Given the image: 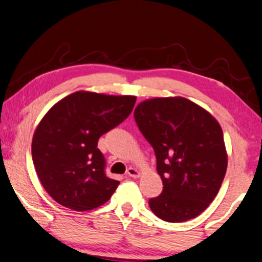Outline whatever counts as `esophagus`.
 Returning a JSON list of instances; mask_svg holds the SVG:
<instances>
[{
  "label": "esophagus",
  "instance_id": "obj_1",
  "mask_svg": "<svg viewBox=\"0 0 262 262\" xmlns=\"http://www.w3.org/2000/svg\"><path fill=\"white\" fill-rule=\"evenodd\" d=\"M127 174L132 178H139V177H140V171H139L138 169H135V168H133V167L128 168Z\"/></svg>",
  "mask_w": 262,
  "mask_h": 262
}]
</instances>
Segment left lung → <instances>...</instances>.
Here are the masks:
<instances>
[{"instance_id": "obj_1", "label": "left lung", "mask_w": 262, "mask_h": 262, "mask_svg": "<svg viewBox=\"0 0 262 262\" xmlns=\"http://www.w3.org/2000/svg\"><path fill=\"white\" fill-rule=\"evenodd\" d=\"M134 118L154 147L163 191L148 201L152 213L168 223L193 219L216 197L227 169L219 122L183 97L141 101Z\"/></svg>"}]
</instances>
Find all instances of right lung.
Returning <instances> with one entry per match:
<instances>
[{
    "mask_svg": "<svg viewBox=\"0 0 262 262\" xmlns=\"http://www.w3.org/2000/svg\"><path fill=\"white\" fill-rule=\"evenodd\" d=\"M133 95L78 91L43 116L31 152L36 173L47 193L76 211L94 209L110 200L120 181L105 175L98 140L133 111Z\"/></svg>",
    "mask_w": 262,
    "mask_h": 262,
    "instance_id": "1",
    "label": "right lung"
}]
</instances>
